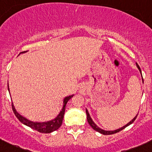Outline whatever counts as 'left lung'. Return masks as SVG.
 Masks as SVG:
<instances>
[{"instance_id":"left-lung-1","label":"left lung","mask_w":152,"mask_h":152,"mask_svg":"<svg viewBox=\"0 0 152 152\" xmlns=\"http://www.w3.org/2000/svg\"><path fill=\"white\" fill-rule=\"evenodd\" d=\"M136 65H137V69H138V70H139V71H140V74H141V69H140V66H139L137 65V64H136ZM141 76H142V74H141ZM142 80H143V77H142ZM86 111L87 120H88V124H89V125H90V126H91V127L93 128V129H94L95 131H96V132H99V133H101V134H115V133H117V132H120V131L122 130V129H124L125 127H126V126H127L130 125L131 124L133 123V121H134V120H135L136 117H137V115H136L135 116H134V118H132V119L130 121H129V122H128L126 125H124V126H121V128H118V129H115V130H104V129H102V128L99 127V126H98L94 122V121H93V120H92L90 114H89L88 111L87 109H86Z\"/></svg>"}]
</instances>
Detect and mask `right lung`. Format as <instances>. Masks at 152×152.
Wrapping results in <instances>:
<instances>
[{"mask_svg": "<svg viewBox=\"0 0 152 152\" xmlns=\"http://www.w3.org/2000/svg\"><path fill=\"white\" fill-rule=\"evenodd\" d=\"M23 52V53H26ZM8 90L9 91V83H8ZM74 96V94L69 95V96H65L63 99V107L62 109L60 110L59 113L58 114L57 116L56 117L53 119L50 120V121H33L31 120L28 119L26 117L23 116L21 114H20L15 109V105L12 103V109H13L14 113H15V115H16L17 118L20 120V122H22L23 124L26 125V126H29V127L32 128L34 130H37L38 132H42V133H50V132H54V131L57 130L61 126L62 122H63V118L64 115L65 113V109H66V103L68 102V101L71 99L72 96Z\"/></svg>", "mask_w": 152, "mask_h": 152, "instance_id": "1", "label": "right lung"}]
</instances>
